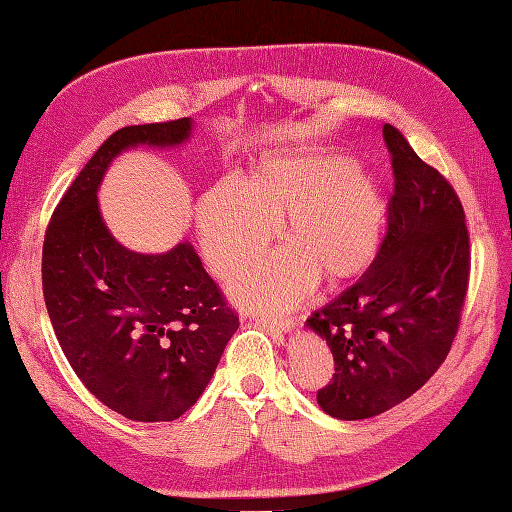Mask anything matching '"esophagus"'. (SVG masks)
Segmentation results:
<instances>
[{"label": "esophagus", "instance_id": "obj_1", "mask_svg": "<svg viewBox=\"0 0 512 512\" xmlns=\"http://www.w3.org/2000/svg\"><path fill=\"white\" fill-rule=\"evenodd\" d=\"M258 322L265 324L267 329H271L277 335H284L292 331V320L290 318H267V316H258Z\"/></svg>", "mask_w": 512, "mask_h": 512}]
</instances>
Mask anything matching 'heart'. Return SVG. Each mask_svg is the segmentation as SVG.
Wrapping results in <instances>:
<instances>
[{"mask_svg": "<svg viewBox=\"0 0 512 512\" xmlns=\"http://www.w3.org/2000/svg\"><path fill=\"white\" fill-rule=\"evenodd\" d=\"M382 222L378 183L342 156L265 158L243 188L224 179L196 207L200 250L220 277L256 260L280 224L286 250L230 282L239 303L271 312L299 303L318 275L324 282H342L361 273L378 252Z\"/></svg>", "mask_w": 512, "mask_h": 512, "instance_id": "heart-1", "label": "heart"}]
</instances>
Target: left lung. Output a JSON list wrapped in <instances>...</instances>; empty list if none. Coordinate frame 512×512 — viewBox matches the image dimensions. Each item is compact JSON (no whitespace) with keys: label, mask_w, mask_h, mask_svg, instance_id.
<instances>
[{"label":"left lung","mask_w":512,"mask_h":512,"mask_svg":"<svg viewBox=\"0 0 512 512\" xmlns=\"http://www.w3.org/2000/svg\"><path fill=\"white\" fill-rule=\"evenodd\" d=\"M382 136L395 177L386 237L361 280L307 320L335 361L318 406L342 421L391 410L436 374L470 280L466 213L453 185L397 128L384 123Z\"/></svg>","instance_id":"obj_1"}]
</instances>
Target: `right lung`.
<instances>
[{
	"label": "right lung",
	"instance_id": "1",
	"mask_svg": "<svg viewBox=\"0 0 512 512\" xmlns=\"http://www.w3.org/2000/svg\"><path fill=\"white\" fill-rule=\"evenodd\" d=\"M188 117L111 134L53 211L42 290L57 342L85 389L130 421H175L203 395L239 316L183 241L164 254L126 250L108 232L98 188L121 151L175 147Z\"/></svg>",
	"mask_w": 512,
	"mask_h": 512
}]
</instances>
